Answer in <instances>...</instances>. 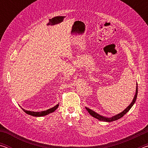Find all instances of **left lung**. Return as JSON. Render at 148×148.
I'll use <instances>...</instances> for the list:
<instances>
[{"label":"left lung","mask_w":148,"mask_h":148,"mask_svg":"<svg viewBox=\"0 0 148 148\" xmlns=\"http://www.w3.org/2000/svg\"><path fill=\"white\" fill-rule=\"evenodd\" d=\"M137 95H138V87L136 86V94L134 95V97L133 100H132V102L131 103V104L129 105V106L126 109H125L124 111H123L121 113H120L119 114L116 115V116H115L112 117H110V118H107V117H102L101 116H100L99 114H97L96 112H95L94 111H92V110L89 109L88 108H86V110L88 111V112L89 113V114L92 116V117H94L95 118H96L97 119L100 120V121H106V122H112V121H116V120H117L121 118L123 116H124L125 114H127V112L129 111V110L131 108V107L133 106V104H134L135 101H136V98H137Z\"/></svg>","instance_id":"obj_1"}]
</instances>
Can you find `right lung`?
<instances>
[{"mask_svg":"<svg viewBox=\"0 0 148 148\" xmlns=\"http://www.w3.org/2000/svg\"><path fill=\"white\" fill-rule=\"evenodd\" d=\"M59 106V104H57L56 106H55L54 107L48 109L46 110V111H42V112H31V111H27V110H25L22 108V110L25 112L26 114L31 115V116H35V117H40V116H46V115L49 114L50 113H52L55 110H56L57 108Z\"/></svg>","mask_w":148,"mask_h":148,"instance_id":"1","label":"right lung"}]
</instances>
